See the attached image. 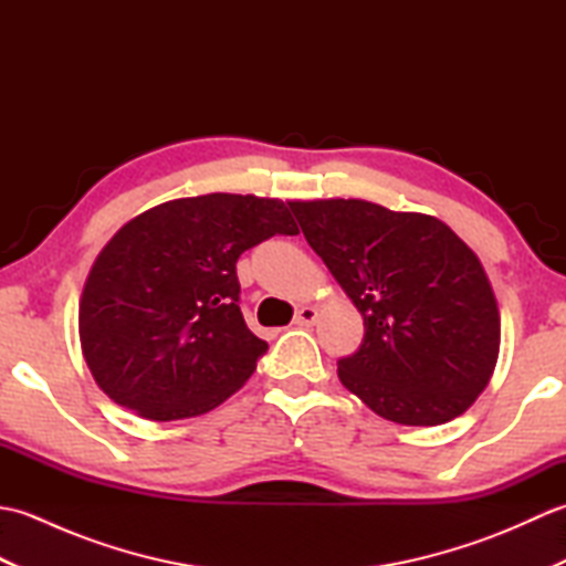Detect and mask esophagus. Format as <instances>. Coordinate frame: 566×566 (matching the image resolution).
Listing matches in <instances>:
<instances>
[{"instance_id":"34e87169","label":"esophagus","mask_w":566,"mask_h":566,"mask_svg":"<svg viewBox=\"0 0 566 566\" xmlns=\"http://www.w3.org/2000/svg\"><path fill=\"white\" fill-rule=\"evenodd\" d=\"M316 321H318V308L316 306H302L294 316L296 326H314Z\"/></svg>"}]
</instances>
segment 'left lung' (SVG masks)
I'll return each instance as SVG.
<instances>
[{"label":"left lung","instance_id":"obj_1","mask_svg":"<svg viewBox=\"0 0 566 566\" xmlns=\"http://www.w3.org/2000/svg\"><path fill=\"white\" fill-rule=\"evenodd\" d=\"M316 255L365 318L338 359L345 389L401 426L462 416L494 375L501 316L482 262L436 216L363 199L290 201Z\"/></svg>","mask_w":566,"mask_h":566}]
</instances>
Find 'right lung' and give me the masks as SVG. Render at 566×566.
I'll return each instance as SVG.
<instances>
[{
    "label": "right lung",
    "instance_id": "obj_1",
    "mask_svg": "<svg viewBox=\"0 0 566 566\" xmlns=\"http://www.w3.org/2000/svg\"><path fill=\"white\" fill-rule=\"evenodd\" d=\"M274 233H298L284 201L223 191L158 203L118 228L80 298L82 355L99 389L165 423L243 387L268 343L240 314L235 262Z\"/></svg>",
    "mask_w": 566,
    "mask_h": 566
}]
</instances>
